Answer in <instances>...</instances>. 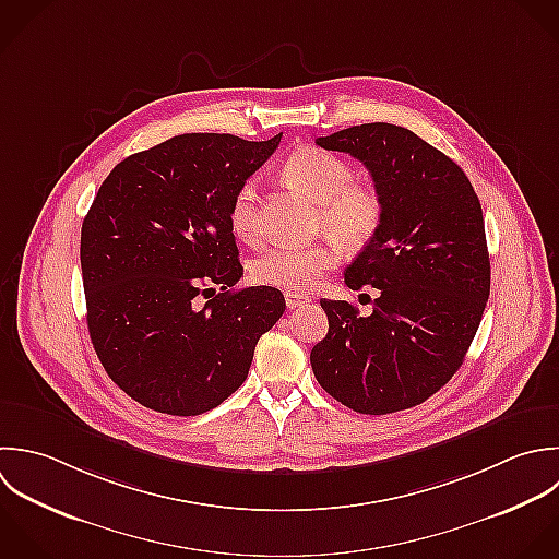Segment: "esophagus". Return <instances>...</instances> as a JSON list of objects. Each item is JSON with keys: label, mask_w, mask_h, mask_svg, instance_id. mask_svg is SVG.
Returning <instances> with one entry per match:
<instances>
[{"label": "esophagus", "mask_w": 559, "mask_h": 559, "mask_svg": "<svg viewBox=\"0 0 559 559\" xmlns=\"http://www.w3.org/2000/svg\"><path fill=\"white\" fill-rule=\"evenodd\" d=\"M305 302H309V296H302V294H296V292H285L287 309H296V307H300Z\"/></svg>", "instance_id": "1"}]
</instances>
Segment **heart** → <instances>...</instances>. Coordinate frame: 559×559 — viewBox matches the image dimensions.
Returning <instances> with one entry per match:
<instances>
[{"instance_id":"b5f03b06","label":"heart","mask_w":559,"mask_h":559,"mask_svg":"<svg viewBox=\"0 0 559 559\" xmlns=\"http://www.w3.org/2000/svg\"><path fill=\"white\" fill-rule=\"evenodd\" d=\"M283 178L320 206L324 226L344 248H366L381 230L385 202L374 185L357 182L353 165L320 147H298L283 163ZM230 226L235 235L252 239L257 235V185L246 180L233 195ZM335 241L278 243L263 250L250 265L252 278L261 285L289 292L318 287L329 270L340 263Z\"/></svg>"}]
</instances>
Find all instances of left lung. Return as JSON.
<instances>
[{
    "label": "left lung",
    "mask_w": 559,
    "mask_h": 559,
    "mask_svg": "<svg viewBox=\"0 0 559 559\" xmlns=\"http://www.w3.org/2000/svg\"><path fill=\"white\" fill-rule=\"evenodd\" d=\"M316 143L366 165L385 217L344 274L350 289H379L372 313L320 300L329 333L311 350L313 374L359 414L416 407L460 370L490 296L481 202L455 160L403 126L361 123Z\"/></svg>",
    "instance_id": "left-lung-1"
}]
</instances>
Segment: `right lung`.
I'll return each mask as SVG.
<instances>
[{
	"instance_id": "1",
	"label": "right lung",
	"mask_w": 559,
	"mask_h": 559,
	"mask_svg": "<svg viewBox=\"0 0 559 559\" xmlns=\"http://www.w3.org/2000/svg\"><path fill=\"white\" fill-rule=\"evenodd\" d=\"M281 136H171L117 163L82 222L93 348L108 377L147 409L198 416L224 403L285 311L274 287L230 289L243 276L233 195ZM198 295L210 300L200 306Z\"/></svg>"
}]
</instances>
